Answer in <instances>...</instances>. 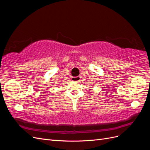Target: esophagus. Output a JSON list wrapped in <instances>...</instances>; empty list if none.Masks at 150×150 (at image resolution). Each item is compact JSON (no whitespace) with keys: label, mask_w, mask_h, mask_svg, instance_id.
I'll return each mask as SVG.
<instances>
[{"label":"esophagus","mask_w":150,"mask_h":150,"mask_svg":"<svg viewBox=\"0 0 150 150\" xmlns=\"http://www.w3.org/2000/svg\"><path fill=\"white\" fill-rule=\"evenodd\" d=\"M81 79L80 76H77V77H72L71 80L73 82H79V81Z\"/></svg>","instance_id":"34e87169"}]
</instances>
